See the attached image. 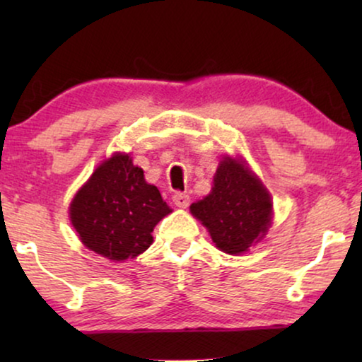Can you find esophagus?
I'll return each mask as SVG.
<instances>
[{"mask_svg":"<svg viewBox=\"0 0 362 362\" xmlns=\"http://www.w3.org/2000/svg\"><path fill=\"white\" fill-rule=\"evenodd\" d=\"M173 202H175L176 207L186 209V207L189 206V196H187L186 192H176V194L173 196Z\"/></svg>","mask_w":362,"mask_h":362,"instance_id":"34e87169","label":"esophagus"}]
</instances>
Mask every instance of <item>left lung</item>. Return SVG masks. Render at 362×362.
Returning <instances> with one entry per match:
<instances>
[{"label":"left lung","mask_w":362,"mask_h":362,"mask_svg":"<svg viewBox=\"0 0 362 362\" xmlns=\"http://www.w3.org/2000/svg\"><path fill=\"white\" fill-rule=\"evenodd\" d=\"M272 206L270 192L245 161L226 156L217 168L209 194L192 202L189 209L209 230L217 249L240 255L269 232Z\"/></svg>","instance_id":"obj_1"}]
</instances>
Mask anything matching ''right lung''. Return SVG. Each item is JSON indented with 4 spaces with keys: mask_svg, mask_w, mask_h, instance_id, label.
<instances>
[{
    "mask_svg": "<svg viewBox=\"0 0 362 362\" xmlns=\"http://www.w3.org/2000/svg\"><path fill=\"white\" fill-rule=\"evenodd\" d=\"M171 212L130 155L115 153L74 196L71 222L82 244L113 262L135 259L151 245V232Z\"/></svg>",
    "mask_w": 362,
    "mask_h": 362,
    "instance_id": "right-lung-1",
    "label": "right lung"
}]
</instances>
